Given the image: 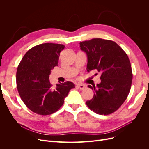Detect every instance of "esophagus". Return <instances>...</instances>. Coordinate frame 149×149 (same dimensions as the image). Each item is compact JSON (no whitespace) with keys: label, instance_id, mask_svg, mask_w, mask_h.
<instances>
[{"label":"esophagus","instance_id":"34e87169","mask_svg":"<svg viewBox=\"0 0 149 149\" xmlns=\"http://www.w3.org/2000/svg\"><path fill=\"white\" fill-rule=\"evenodd\" d=\"M78 87L81 89V90H83L84 89L86 88V86L84 84H78Z\"/></svg>","mask_w":149,"mask_h":149}]
</instances>
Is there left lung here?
<instances>
[{
    "instance_id": "8db88e82",
    "label": "left lung",
    "mask_w": 149,
    "mask_h": 149,
    "mask_svg": "<svg viewBox=\"0 0 149 149\" xmlns=\"http://www.w3.org/2000/svg\"><path fill=\"white\" fill-rule=\"evenodd\" d=\"M86 53L87 71L101 72V83L88 86L94 90L91 100L86 102L90 109L100 115L118 110L127 97L132 80L131 65L125 52L116 42L93 38L80 42Z\"/></svg>"
}]
</instances>
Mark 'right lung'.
<instances>
[{
    "label": "right lung",
    "mask_w": 149,
    "mask_h": 149,
    "mask_svg": "<svg viewBox=\"0 0 149 149\" xmlns=\"http://www.w3.org/2000/svg\"><path fill=\"white\" fill-rule=\"evenodd\" d=\"M65 46L46 43L30 49L17 68V88L19 95L30 110L46 116L56 112L74 83L66 81L54 87L49 81L51 70L57 66L60 53Z\"/></svg>",
    "instance_id": "add662e5"
}]
</instances>
